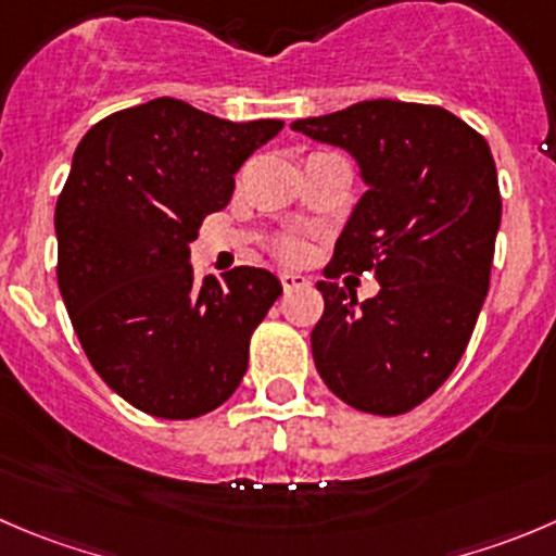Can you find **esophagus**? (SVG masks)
I'll return each instance as SVG.
<instances>
[{"instance_id":"34e87169","label":"esophagus","mask_w":556,"mask_h":556,"mask_svg":"<svg viewBox=\"0 0 556 556\" xmlns=\"http://www.w3.org/2000/svg\"><path fill=\"white\" fill-rule=\"evenodd\" d=\"M279 282H282L285 293H290V290L306 288V285H309V279H306L304 274H282V277H279Z\"/></svg>"}]
</instances>
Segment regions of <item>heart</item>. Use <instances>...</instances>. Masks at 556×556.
Listing matches in <instances>:
<instances>
[{
	"mask_svg": "<svg viewBox=\"0 0 556 556\" xmlns=\"http://www.w3.org/2000/svg\"><path fill=\"white\" fill-rule=\"evenodd\" d=\"M274 252H277L285 263H295L306 255V247L301 244L299 239H290V236H285V239H279L277 244H274Z\"/></svg>",
	"mask_w": 556,
	"mask_h": 556,
	"instance_id": "heart-1",
	"label": "heart"
}]
</instances>
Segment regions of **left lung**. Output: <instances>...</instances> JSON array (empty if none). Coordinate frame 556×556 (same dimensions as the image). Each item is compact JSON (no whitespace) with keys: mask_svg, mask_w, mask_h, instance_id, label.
Returning a JSON list of instances; mask_svg holds the SVG:
<instances>
[{"mask_svg":"<svg viewBox=\"0 0 556 556\" xmlns=\"http://www.w3.org/2000/svg\"><path fill=\"white\" fill-rule=\"evenodd\" d=\"M290 127L348 149L369 185L317 282V371L361 413H409L456 369L489 293L503 217L492 149L421 102L366 100ZM344 270H375L381 293L355 305L336 285Z\"/></svg>","mask_w":556,"mask_h":556,"instance_id":"obj_1","label":"left lung"}]
</instances>
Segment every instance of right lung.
Segmentation results:
<instances>
[{
  "mask_svg": "<svg viewBox=\"0 0 556 556\" xmlns=\"http://www.w3.org/2000/svg\"><path fill=\"white\" fill-rule=\"evenodd\" d=\"M282 127L157 97L100 118L75 149L53 214L59 293L97 375L154 418L190 421L228 402L282 295L250 266L198 285L187 247Z\"/></svg>",
  "mask_w": 556,
  "mask_h": 556,
  "instance_id": "right-lung-1",
  "label": "right lung"
}]
</instances>
